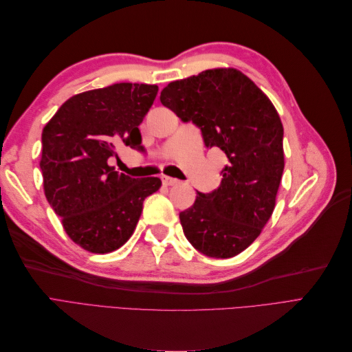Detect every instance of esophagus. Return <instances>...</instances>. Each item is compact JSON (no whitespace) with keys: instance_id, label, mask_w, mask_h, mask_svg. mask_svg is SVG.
<instances>
[{"instance_id":"1","label":"esophagus","mask_w":352,"mask_h":352,"mask_svg":"<svg viewBox=\"0 0 352 352\" xmlns=\"http://www.w3.org/2000/svg\"><path fill=\"white\" fill-rule=\"evenodd\" d=\"M162 180H163V184H164L166 186H173V185H177V184H179L177 179L170 177V176H163Z\"/></svg>"}]
</instances>
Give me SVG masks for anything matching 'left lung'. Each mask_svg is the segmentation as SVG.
Here are the masks:
<instances>
[{
  "label": "left lung",
  "instance_id": "obj_1",
  "mask_svg": "<svg viewBox=\"0 0 352 352\" xmlns=\"http://www.w3.org/2000/svg\"><path fill=\"white\" fill-rule=\"evenodd\" d=\"M160 101L198 126L206 146L228 157L220 186L197 192L179 219L195 250L214 258L235 257L258 238L274 210L285 167L280 117L267 95L236 69L170 82Z\"/></svg>",
  "mask_w": 352,
  "mask_h": 352
}]
</instances>
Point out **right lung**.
I'll return each instance as SVG.
<instances>
[{
  "mask_svg": "<svg viewBox=\"0 0 352 352\" xmlns=\"http://www.w3.org/2000/svg\"><path fill=\"white\" fill-rule=\"evenodd\" d=\"M157 92V85L114 83L73 95L42 131L45 197L69 238L89 252L120 248L144 199L162 186L158 177L132 179L109 166L117 144L142 150L138 126Z\"/></svg>",
  "mask_w": 352,
  "mask_h": 352,
  "instance_id": "add662e5",
  "label": "right lung"
}]
</instances>
